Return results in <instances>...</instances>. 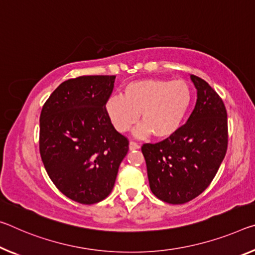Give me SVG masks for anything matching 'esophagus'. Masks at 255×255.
Wrapping results in <instances>:
<instances>
[{
  "mask_svg": "<svg viewBox=\"0 0 255 255\" xmlns=\"http://www.w3.org/2000/svg\"><path fill=\"white\" fill-rule=\"evenodd\" d=\"M139 147V145L134 142V140H130V143H129V149H130V151H132V149H138Z\"/></svg>",
  "mask_w": 255,
  "mask_h": 255,
  "instance_id": "obj_1",
  "label": "esophagus"
}]
</instances>
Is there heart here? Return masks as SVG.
<instances>
[{
  "instance_id": "obj_1",
  "label": "heart",
  "mask_w": 255,
  "mask_h": 255,
  "mask_svg": "<svg viewBox=\"0 0 255 255\" xmlns=\"http://www.w3.org/2000/svg\"><path fill=\"white\" fill-rule=\"evenodd\" d=\"M192 104V90L184 80L143 79L124 87L123 98L111 96L106 104L111 123L119 132H127L142 119L138 136L153 132L165 138L180 128Z\"/></svg>"
}]
</instances>
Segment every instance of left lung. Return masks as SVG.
<instances>
[{"mask_svg":"<svg viewBox=\"0 0 255 255\" xmlns=\"http://www.w3.org/2000/svg\"><path fill=\"white\" fill-rule=\"evenodd\" d=\"M197 90L195 108L184 126L159 143H145L142 152L149 188L161 201L184 204L207 189L228 146L227 111L219 94L192 75Z\"/></svg>","mask_w":255,"mask_h":255,"instance_id":"left-lung-1","label":"left lung"}]
</instances>
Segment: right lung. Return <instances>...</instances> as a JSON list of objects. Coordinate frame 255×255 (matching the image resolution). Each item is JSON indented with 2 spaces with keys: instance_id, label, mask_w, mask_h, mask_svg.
I'll return each mask as SVG.
<instances>
[{
  "instance_id": "obj_1",
  "label": "right lung",
  "mask_w": 255,
  "mask_h": 255,
  "mask_svg": "<svg viewBox=\"0 0 255 255\" xmlns=\"http://www.w3.org/2000/svg\"><path fill=\"white\" fill-rule=\"evenodd\" d=\"M116 76H80L63 82L44 103L39 153L56 188L80 204L109 196L129 140L113 127L106 104Z\"/></svg>"
}]
</instances>
